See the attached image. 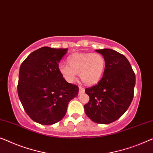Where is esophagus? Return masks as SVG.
Wrapping results in <instances>:
<instances>
[{"instance_id":"1","label":"esophagus","mask_w":153,"mask_h":153,"mask_svg":"<svg viewBox=\"0 0 153 153\" xmlns=\"http://www.w3.org/2000/svg\"><path fill=\"white\" fill-rule=\"evenodd\" d=\"M84 92H85V89L82 87H79V94H83V93H84Z\"/></svg>"}]
</instances>
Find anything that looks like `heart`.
<instances>
[{
  "instance_id": "b5f03b06",
  "label": "heart",
  "mask_w": 153,
  "mask_h": 153,
  "mask_svg": "<svg viewBox=\"0 0 153 153\" xmlns=\"http://www.w3.org/2000/svg\"><path fill=\"white\" fill-rule=\"evenodd\" d=\"M68 65L60 64L58 70L63 78L72 83L79 74L86 85H94L100 80L105 71V58L99 53H75L68 59Z\"/></svg>"
}]
</instances>
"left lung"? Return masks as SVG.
<instances>
[{"mask_svg": "<svg viewBox=\"0 0 153 153\" xmlns=\"http://www.w3.org/2000/svg\"><path fill=\"white\" fill-rule=\"evenodd\" d=\"M105 58L102 79L86 88L90 101L84 105L87 116L95 123L108 124L120 118L134 96L135 74L124 55L111 49L96 50Z\"/></svg>", "mask_w": 153, "mask_h": 153, "instance_id": "8db88e82", "label": "left lung"}]
</instances>
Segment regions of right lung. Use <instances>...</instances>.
<instances>
[{"label": "right lung", "instance_id": "1", "mask_svg": "<svg viewBox=\"0 0 153 153\" xmlns=\"http://www.w3.org/2000/svg\"><path fill=\"white\" fill-rule=\"evenodd\" d=\"M68 48L43 47L34 51L20 67L18 94L28 116L42 125L63 118L79 88L68 83L59 72V63Z\"/></svg>", "mask_w": 153, "mask_h": 153}]
</instances>
